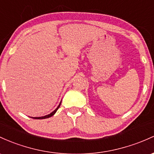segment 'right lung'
Returning a JSON list of instances; mask_svg holds the SVG:
<instances>
[{"label":"right lung","mask_w":154,"mask_h":154,"mask_svg":"<svg viewBox=\"0 0 154 154\" xmlns=\"http://www.w3.org/2000/svg\"><path fill=\"white\" fill-rule=\"evenodd\" d=\"M60 104H61V102H60V105H58L57 106V108H56V109H55L54 111L53 112H51V113H50V114H49V115H46V116H41V117H31V118H32V119H47V118H49V117H51V116H52L53 115H54V113H56L57 112V110H58V108H60Z\"/></svg>","instance_id":"1"}]
</instances>
